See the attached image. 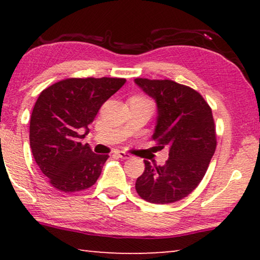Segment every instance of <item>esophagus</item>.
<instances>
[{
  "mask_svg": "<svg viewBox=\"0 0 260 260\" xmlns=\"http://www.w3.org/2000/svg\"><path fill=\"white\" fill-rule=\"evenodd\" d=\"M116 154L118 155L120 158H124V159H127V158L131 157V155L129 154V152H125V151H122V150H118L116 152Z\"/></svg>",
  "mask_w": 260,
  "mask_h": 260,
  "instance_id": "34e87169",
  "label": "esophagus"
}]
</instances>
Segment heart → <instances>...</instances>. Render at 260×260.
I'll use <instances>...</instances> for the list:
<instances>
[{"label": "heart", "instance_id": "heart-1", "mask_svg": "<svg viewBox=\"0 0 260 260\" xmlns=\"http://www.w3.org/2000/svg\"><path fill=\"white\" fill-rule=\"evenodd\" d=\"M138 98H144V97H138Z\"/></svg>", "mask_w": 260, "mask_h": 260}]
</instances>
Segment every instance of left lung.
I'll list each match as a JSON object with an SVG mask.
<instances>
[{
	"instance_id": "1",
	"label": "left lung",
	"mask_w": 260,
	"mask_h": 260,
	"mask_svg": "<svg viewBox=\"0 0 260 260\" xmlns=\"http://www.w3.org/2000/svg\"><path fill=\"white\" fill-rule=\"evenodd\" d=\"M157 104L152 140L169 149L165 166L144 161L136 191L151 204L166 205L186 198L199 186L215 152L216 134L212 109L198 91L175 81L135 79Z\"/></svg>"
}]
</instances>
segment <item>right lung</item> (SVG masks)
Wrapping results in <instances>:
<instances>
[{"label": "right lung", "instance_id": "obj_1", "mask_svg": "<svg viewBox=\"0 0 260 260\" xmlns=\"http://www.w3.org/2000/svg\"><path fill=\"white\" fill-rule=\"evenodd\" d=\"M124 78H69L45 88L29 124L34 159L49 183L63 193L84 190L101 176L109 155L80 142L101 106L125 84Z\"/></svg>", "mask_w": 260, "mask_h": 260}]
</instances>
